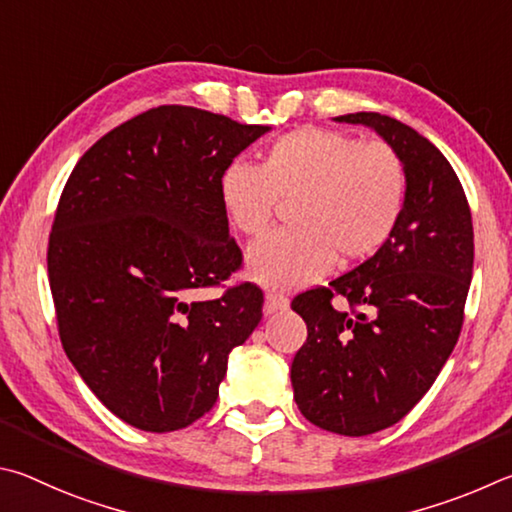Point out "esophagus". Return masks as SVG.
Wrapping results in <instances>:
<instances>
[{"label": "esophagus", "mask_w": 512, "mask_h": 512, "mask_svg": "<svg viewBox=\"0 0 512 512\" xmlns=\"http://www.w3.org/2000/svg\"><path fill=\"white\" fill-rule=\"evenodd\" d=\"M288 306H290V299L283 297V294L270 292V294H267V297H265V315H274V312L285 310Z\"/></svg>", "instance_id": "1"}]
</instances>
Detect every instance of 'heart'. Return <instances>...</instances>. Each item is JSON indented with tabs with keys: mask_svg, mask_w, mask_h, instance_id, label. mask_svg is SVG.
Returning <instances> with one entry per match:
<instances>
[{
	"mask_svg": "<svg viewBox=\"0 0 512 512\" xmlns=\"http://www.w3.org/2000/svg\"><path fill=\"white\" fill-rule=\"evenodd\" d=\"M407 166L387 141L301 128L267 148L261 168L233 161L220 200L236 231L261 238L281 202H294V229L249 251V272L274 290L301 288L339 265L371 258L387 245L407 204Z\"/></svg>",
	"mask_w": 512,
	"mask_h": 512,
	"instance_id": "obj_1",
	"label": "heart"
}]
</instances>
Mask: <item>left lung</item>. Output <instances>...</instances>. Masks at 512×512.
<instances>
[{"mask_svg":"<svg viewBox=\"0 0 512 512\" xmlns=\"http://www.w3.org/2000/svg\"><path fill=\"white\" fill-rule=\"evenodd\" d=\"M364 123L407 166V204L378 254L292 299L308 326L292 362L294 400L312 425L369 436L396 425L432 387L459 342L474 263L468 197L432 141L378 112ZM344 296L351 311H335Z\"/></svg>","mask_w":512,"mask_h":512,"instance_id":"1","label":"left lung"}]
</instances>
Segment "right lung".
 I'll use <instances>...</instances> for the list:
<instances>
[{"label":"right lung","instance_id":"right-lung-1","mask_svg":"<svg viewBox=\"0 0 512 512\" xmlns=\"http://www.w3.org/2000/svg\"><path fill=\"white\" fill-rule=\"evenodd\" d=\"M267 125L159 105L89 148L62 188L47 270L58 335L94 396L143 432L193 425L263 319L220 177ZM218 300L194 292L219 287Z\"/></svg>","mask_w":512,"mask_h":512}]
</instances>
